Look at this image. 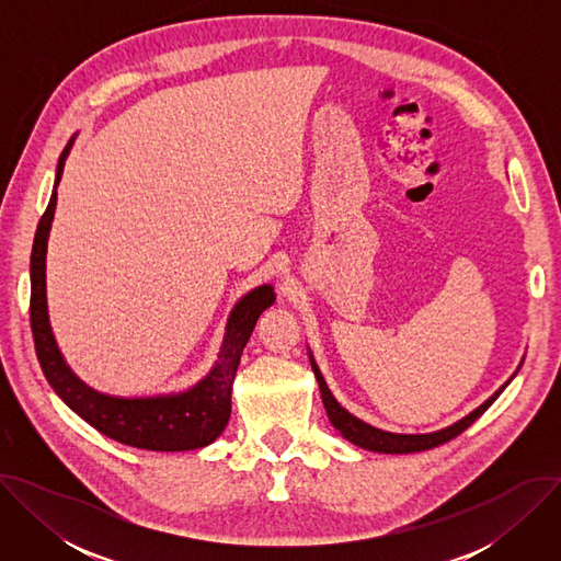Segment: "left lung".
<instances>
[{
  "label": "left lung",
  "instance_id": "obj_1",
  "mask_svg": "<svg viewBox=\"0 0 561 561\" xmlns=\"http://www.w3.org/2000/svg\"><path fill=\"white\" fill-rule=\"evenodd\" d=\"M308 359H310V366H312V373H314V379H317V386H319V392H322V402H324V409H327V415L331 420V424L342 433L344 439H348L351 444L359 446V448H366V450H373V453H388V455H407V453H420V450H428V448H435L439 444H446L450 442L453 437H457L459 433H463L474 420L482 417L486 413V409L495 402V399L504 392V388L513 381V377L517 375V370L522 368L524 359L519 362L517 370L486 399L484 404H479L474 411H470L466 417L457 420L455 424L446 426V428H439V431H433V433H390V431H381V428H375L370 424H366L364 420L355 417L353 413H348L337 399L335 394L331 392L322 370H319L310 348H308Z\"/></svg>",
  "mask_w": 561,
  "mask_h": 561
}]
</instances>
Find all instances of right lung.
I'll return each instance as SVG.
<instances>
[{"label":"right lung","instance_id":"1","mask_svg":"<svg viewBox=\"0 0 561 561\" xmlns=\"http://www.w3.org/2000/svg\"><path fill=\"white\" fill-rule=\"evenodd\" d=\"M77 133L68 139L55 169V184L46 213L39 219L31 253V329L39 366L61 397V402L102 435L146 450H195L213 444L230 420V392L242 353L257 327V319L275 304V288L262 284L232 306L224 340L210 370L193 386L141 397L102 392L89 386L66 362L57 346L48 299H46V253L57 206V186Z\"/></svg>","mask_w":561,"mask_h":561}]
</instances>
